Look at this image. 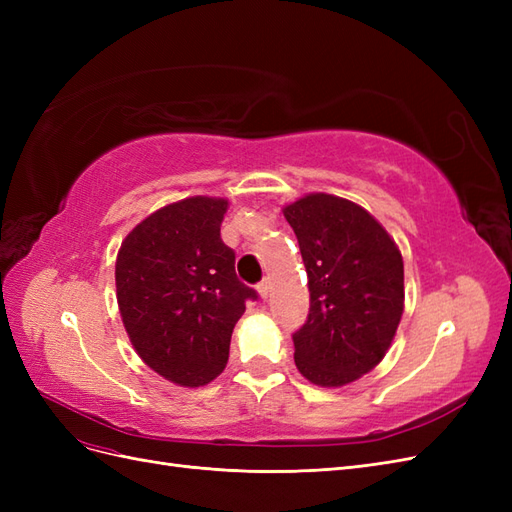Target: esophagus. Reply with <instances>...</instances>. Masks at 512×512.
<instances>
[{
	"mask_svg": "<svg viewBox=\"0 0 512 512\" xmlns=\"http://www.w3.org/2000/svg\"><path fill=\"white\" fill-rule=\"evenodd\" d=\"M258 294H260V299H269V294H271V280H265V282L258 284Z\"/></svg>",
	"mask_w": 512,
	"mask_h": 512,
	"instance_id": "obj_1",
	"label": "esophagus"
}]
</instances>
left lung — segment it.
Listing matches in <instances>:
<instances>
[{
    "label": "left lung",
    "instance_id": "left-lung-1",
    "mask_svg": "<svg viewBox=\"0 0 512 512\" xmlns=\"http://www.w3.org/2000/svg\"><path fill=\"white\" fill-rule=\"evenodd\" d=\"M299 239L309 316L292 335L301 376L339 389L369 374L389 352L404 314V258L361 205L312 192L284 205Z\"/></svg>",
    "mask_w": 512,
    "mask_h": 512
}]
</instances>
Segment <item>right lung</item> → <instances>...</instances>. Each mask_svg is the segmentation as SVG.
Returning a JSON list of instances; mask_svg holds the SVG:
<instances>
[{
  "label": "right lung",
  "mask_w": 512,
  "mask_h": 512,
  "mask_svg": "<svg viewBox=\"0 0 512 512\" xmlns=\"http://www.w3.org/2000/svg\"><path fill=\"white\" fill-rule=\"evenodd\" d=\"M226 211L222 196L177 200L138 222L117 252V305L130 344L149 369L185 389L222 374L232 329L245 301L256 299L220 237Z\"/></svg>",
  "instance_id": "add662e5"
}]
</instances>
